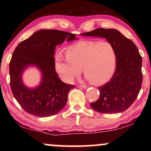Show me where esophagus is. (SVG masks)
<instances>
[{
	"label": "esophagus",
	"mask_w": 151,
	"mask_h": 151,
	"mask_svg": "<svg viewBox=\"0 0 151 151\" xmlns=\"http://www.w3.org/2000/svg\"><path fill=\"white\" fill-rule=\"evenodd\" d=\"M78 87L81 88H86V85H78Z\"/></svg>",
	"instance_id": "1"
}]
</instances>
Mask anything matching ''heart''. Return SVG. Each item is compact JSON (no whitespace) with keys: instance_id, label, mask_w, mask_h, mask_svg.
Returning a JSON list of instances; mask_svg holds the SVG:
<instances>
[{"instance_id":"obj_1","label":"heart","mask_w":151,"mask_h":151,"mask_svg":"<svg viewBox=\"0 0 151 151\" xmlns=\"http://www.w3.org/2000/svg\"><path fill=\"white\" fill-rule=\"evenodd\" d=\"M66 54L57 53L55 68L67 83H72L82 73V68L86 78L95 84L106 83L116 70V51L107 41H80L68 47Z\"/></svg>"}]
</instances>
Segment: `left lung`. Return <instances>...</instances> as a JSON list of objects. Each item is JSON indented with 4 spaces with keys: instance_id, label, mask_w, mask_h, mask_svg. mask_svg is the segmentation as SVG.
<instances>
[{
    "instance_id": "obj_1",
    "label": "left lung",
    "mask_w": 151,
    "mask_h": 151,
    "mask_svg": "<svg viewBox=\"0 0 151 151\" xmlns=\"http://www.w3.org/2000/svg\"><path fill=\"white\" fill-rule=\"evenodd\" d=\"M82 36L103 38L113 45L117 53V67L111 80L99 87L100 98L91 103L102 113H122L136 100L142 87V59L133 41L115 29L98 28Z\"/></svg>"
}]
</instances>
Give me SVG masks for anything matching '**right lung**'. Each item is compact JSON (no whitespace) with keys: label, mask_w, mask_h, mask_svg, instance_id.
<instances>
[{"label":"right lung","mask_w":151,"mask_h":151,"mask_svg":"<svg viewBox=\"0 0 151 151\" xmlns=\"http://www.w3.org/2000/svg\"><path fill=\"white\" fill-rule=\"evenodd\" d=\"M76 35L55 29H40L18 45L9 63L10 86L14 98L26 112L45 117L59 113L67 102L74 86L64 83L55 69V49ZM41 72L40 83L34 88L24 84L22 75L29 67Z\"/></svg>","instance_id":"1"}]
</instances>
